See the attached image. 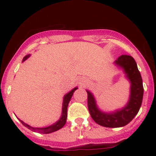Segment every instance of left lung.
Returning a JSON list of instances; mask_svg holds the SVG:
<instances>
[{
  "label": "left lung",
  "mask_w": 156,
  "mask_h": 156,
  "mask_svg": "<svg viewBox=\"0 0 156 156\" xmlns=\"http://www.w3.org/2000/svg\"><path fill=\"white\" fill-rule=\"evenodd\" d=\"M124 69L128 79L131 83L130 97L126 107L113 113H104L98 109L93 95L87 92V105L92 119L98 124L110 128L121 127L128 124L137 114L142 103L144 87L142 78L137 69V63L130 55H121L115 62Z\"/></svg>",
  "instance_id": "1"
}]
</instances>
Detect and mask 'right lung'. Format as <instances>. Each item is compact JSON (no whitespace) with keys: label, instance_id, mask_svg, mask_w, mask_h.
I'll list each match as a JSON object with an SVG mask.
<instances>
[{"label":"right lung","instance_id":"1","mask_svg":"<svg viewBox=\"0 0 156 156\" xmlns=\"http://www.w3.org/2000/svg\"><path fill=\"white\" fill-rule=\"evenodd\" d=\"M29 57H30V55H27L26 57H24L23 61H25V60L28 58ZM77 87H75L74 89H73L69 93H68L66 96H65L64 100H63L62 115V117L60 118V119H59L58 122H56L55 123H54V124L51 125V126H48V127H44V128H34L29 126V125L26 124V123H25L24 122H23L22 120L20 121H21L22 123H23L26 127L31 129V130H33V131L38 132V133H52V132L56 131V130H58V129H60L61 128H62L63 126L66 124V119H67V108H68L69 102L70 99H71L72 96H73V94L74 91H75Z\"/></svg>","mask_w":156,"mask_h":156}]
</instances>
